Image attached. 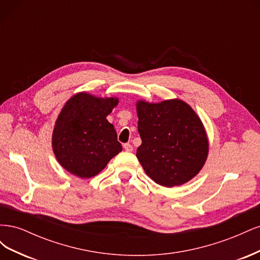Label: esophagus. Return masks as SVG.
Returning a JSON list of instances; mask_svg holds the SVG:
<instances>
[{
  "mask_svg": "<svg viewBox=\"0 0 260 260\" xmlns=\"http://www.w3.org/2000/svg\"><path fill=\"white\" fill-rule=\"evenodd\" d=\"M123 148H124L125 152H132L133 151V147H132V145L130 143L123 144Z\"/></svg>",
  "mask_w": 260,
  "mask_h": 260,
  "instance_id": "1",
  "label": "esophagus"
}]
</instances>
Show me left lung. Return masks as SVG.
I'll list each match as a JSON object with an SVG mask.
<instances>
[{
  "label": "left lung",
  "instance_id": "8db88e82",
  "mask_svg": "<svg viewBox=\"0 0 260 260\" xmlns=\"http://www.w3.org/2000/svg\"><path fill=\"white\" fill-rule=\"evenodd\" d=\"M142 144L137 157L146 175L166 187L184 184L199 174L208 155L205 128L181 100L137 103Z\"/></svg>",
  "mask_w": 260,
  "mask_h": 260
}]
</instances>
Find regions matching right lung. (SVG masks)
Here are the masks:
<instances>
[{"mask_svg": "<svg viewBox=\"0 0 260 260\" xmlns=\"http://www.w3.org/2000/svg\"><path fill=\"white\" fill-rule=\"evenodd\" d=\"M118 99H101L81 92L70 98L58 115L53 131L55 157L70 174L91 178L121 152L117 132L106 117Z\"/></svg>", "mask_w": 260, "mask_h": 260, "instance_id": "obj_1", "label": "right lung"}]
</instances>
